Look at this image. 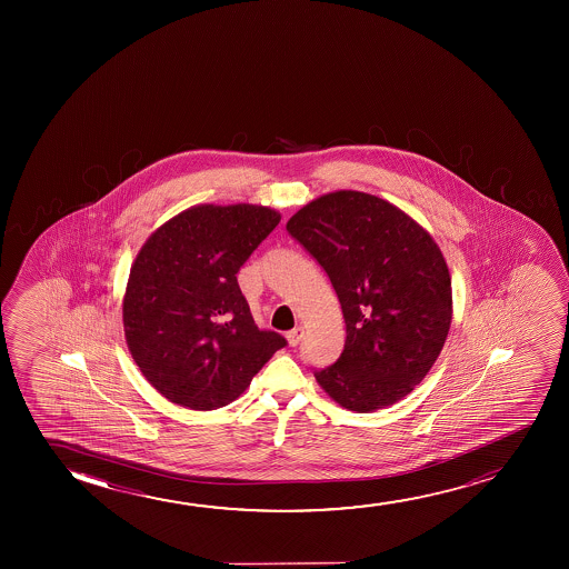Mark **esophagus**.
I'll use <instances>...</instances> for the list:
<instances>
[{"label": "esophagus", "instance_id": "obj_1", "mask_svg": "<svg viewBox=\"0 0 569 569\" xmlns=\"http://www.w3.org/2000/svg\"><path fill=\"white\" fill-rule=\"evenodd\" d=\"M286 338H288L289 346H297V343L301 342V338H303V328L297 327L293 330H289Z\"/></svg>", "mask_w": 569, "mask_h": 569}]
</instances>
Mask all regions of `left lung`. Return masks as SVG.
<instances>
[{
	"label": "left lung",
	"mask_w": 569,
	"mask_h": 569,
	"mask_svg": "<svg viewBox=\"0 0 569 569\" xmlns=\"http://www.w3.org/2000/svg\"><path fill=\"white\" fill-rule=\"evenodd\" d=\"M288 233L327 272L346 343L315 369L328 397L353 412L405 398L428 375L451 327V276L436 241L397 206L340 190L289 219Z\"/></svg>",
	"instance_id": "1"
}]
</instances>
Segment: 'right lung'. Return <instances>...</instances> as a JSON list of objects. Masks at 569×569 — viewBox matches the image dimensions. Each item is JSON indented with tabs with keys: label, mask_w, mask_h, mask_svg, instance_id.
I'll list each match as a JSON object with an SVG mask.
<instances>
[{
	"label": "right lung",
	"mask_w": 569,
	"mask_h": 569,
	"mask_svg": "<svg viewBox=\"0 0 569 569\" xmlns=\"http://www.w3.org/2000/svg\"><path fill=\"white\" fill-rule=\"evenodd\" d=\"M250 203L196 206L159 227L133 260L128 348L164 398L192 410L233 402L288 340L260 330L237 273L280 223Z\"/></svg>",
	"instance_id": "add662e5"
}]
</instances>
